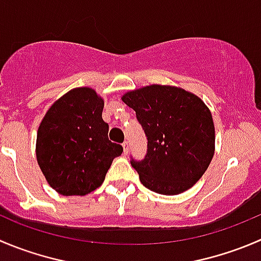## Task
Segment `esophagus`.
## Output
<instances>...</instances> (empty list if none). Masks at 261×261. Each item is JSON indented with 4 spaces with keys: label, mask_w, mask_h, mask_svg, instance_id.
I'll use <instances>...</instances> for the list:
<instances>
[{
    "label": "esophagus",
    "mask_w": 261,
    "mask_h": 261,
    "mask_svg": "<svg viewBox=\"0 0 261 261\" xmlns=\"http://www.w3.org/2000/svg\"><path fill=\"white\" fill-rule=\"evenodd\" d=\"M122 146H123V153L127 154L128 153V143H127V141H125V143L122 144Z\"/></svg>",
    "instance_id": "esophagus-1"
}]
</instances>
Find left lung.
Instances as JSON below:
<instances>
[{"label": "left lung", "instance_id": "1", "mask_svg": "<svg viewBox=\"0 0 261 261\" xmlns=\"http://www.w3.org/2000/svg\"><path fill=\"white\" fill-rule=\"evenodd\" d=\"M148 138L143 161H131L146 189L178 195L208 169L216 150L212 112L200 97L179 87L153 84L121 97Z\"/></svg>", "mask_w": 261, "mask_h": 261}]
</instances>
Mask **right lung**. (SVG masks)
<instances>
[{
	"mask_svg": "<svg viewBox=\"0 0 261 261\" xmlns=\"http://www.w3.org/2000/svg\"><path fill=\"white\" fill-rule=\"evenodd\" d=\"M105 100L93 88H74L45 112L37 133L35 154L53 190L84 196L105 181L122 146L108 140L102 118Z\"/></svg>",
	"mask_w": 261,
	"mask_h": 261,
	"instance_id": "obj_1",
	"label": "right lung"
}]
</instances>
